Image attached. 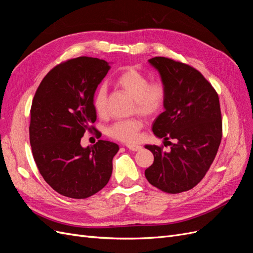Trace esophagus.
I'll return each instance as SVG.
<instances>
[{
  "instance_id": "obj_1",
  "label": "esophagus",
  "mask_w": 253,
  "mask_h": 253,
  "mask_svg": "<svg viewBox=\"0 0 253 253\" xmlns=\"http://www.w3.org/2000/svg\"><path fill=\"white\" fill-rule=\"evenodd\" d=\"M126 148L129 151H133V152L140 151L142 149V147H141V145H139V144H126Z\"/></svg>"
}]
</instances>
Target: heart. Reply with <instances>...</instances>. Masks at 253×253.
<instances>
[{
    "instance_id": "b5f03b06",
    "label": "heart",
    "mask_w": 253,
    "mask_h": 253,
    "mask_svg": "<svg viewBox=\"0 0 253 253\" xmlns=\"http://www.w3.org/2000/svg\"><path fill=\"white\" fill-rule=\"evenodd\" d=\"M117 84L135 99L134 110L147 117H153L163 111L167 101V87L163 80L150 82L149 77L133 67H127L116 80ZM93 106L98 116L108 114V88L101 84L95 90ZM143 126L139 117L115 121L108 127V135L113 139L126 143L136 142Z\"/></svg>"
}]
</instances>
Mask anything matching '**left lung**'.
Returning a JSON list of instances; mask_svg holds the SVG:
<instances>
[{"mask_svg": "<svg viewBox=\"0 0 253 253\" xmlns=\"http://www.w3.org/2000/svg\"><path fill=\"white\" fill-rule=\"evenodd\" d=\"M167 87L165 112L154 120L153 133L174 139L171 150L147 144L154 163L144 171L152 186L167 193L194 188L208 172L221 140L223 125L216 90L194 67L170 58L149 60ZM166 147V144H165Z\"/></svg>", "mask_w": 253, "mask_h": 253, "instance_id": "obj_1", "label": "left lung"}]
</instances>
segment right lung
<instances>
[{
    "label": "right lung",
    "instance_id": "right-lung-1",
    "mask_svg": "<svg viewBox=\"0 0 253 253\" xmlns=\"http://www.w3.org/2000/svg\"><path fill=\"white\" fill-rule=\"evenodd\" d=\"M109 70V63L98 58L67 60L47 73L33 99V156L44 180L63 196L87 198L111 178L118 144L98 140L83 148L80 143L86 131H96L93 96Z\"/></svg>",
    "mask_w": 253,
    "mask_h": 253
}]
</instances>
